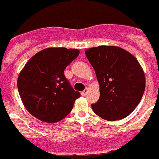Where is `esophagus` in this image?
<instances>
[{
  "label": "esophagus",
  "mask_w": 159,
  "mask_h": 159,
  "mask_svg": "<svg viewBox=\"0 0 159 159\" xmlns=\"http://www.w3.org/2000/svg\"><path fill=\"white\" fill-rule=\"evenodd\" d=\"M87 92H88V89H87V88H86V89H85L84 90L82 91V92H81L82 96H85L86 93H87Z\"/></svg>",
  "instance_id": "esophagus-1"
}]
</instances>
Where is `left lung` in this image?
<instances>
[{
    "instance_id": "8db88e82",
    "label": "left lung",
    "mask_w": 159,
    "mask_h": 159,
    "mask_svg": "<svg viewBox=\"0 0 159 159\" xmlns=\"http://www.w3.org/2000/svg\"><path fill=\"white\" fill-rule=\"evenodd\" d=\"M100 84V98L91 105L93 112L107 120L128 117L142 98L144 71L136 58L117 46L101 45L85 52Z\"/></svg>"
}]
</instances>
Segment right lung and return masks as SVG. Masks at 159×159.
I'll list each match as a JSON object with an SVG mask.
<instances>
[{
	"label": "right lung",
	"instance_id": "add662e5",
	"mask_svg": "<svg viewBox=\"0 0 159 159\" xmlns=\"http://www.w3.org/2000/svg\"><path fill=\"white\" fill-rule=\"evenodd\" d=\"M79 54L75 48H48L28 60L18 76V89L31 115L56 123L70 114L80 93L72 87L64 70Z\"/></svg>",
	"mask_w": 159,
	"mask_h": 159
}]
</instances>
